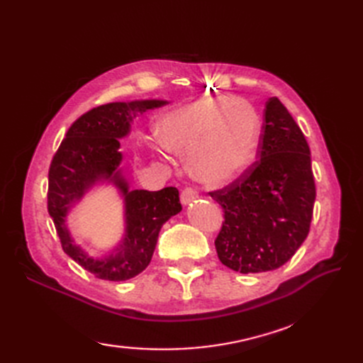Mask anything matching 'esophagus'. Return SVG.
<instances>
[{
	"mask_svg": "<svg viewBox=\"0 0 363 363\" xmlns=\"http://www.w3.org/2000/svg\"><path fill=\"white\" fill-rule=\"evenodd\" d=\"M199 199V194H196V191H194L192 188H186L184 191H182V195H180V200H182V204H189L192 203L194 200Z\"/></svg>",
	"mask_w": 363,
	"mask_h": 363,
	"instance_id": "esophagus-1",
	"label": "esophagus"
}]
</instances>
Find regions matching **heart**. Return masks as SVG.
<instances>
[{
	"instance_id": "1",
	"label": "heart",
	"mask_w": 363,
	"mask_h": 363,
	"mask_svg": "<svg viewBox=\"0 0 363 363\" xmlns=\"http://www.w3.org/2000/svg\"><path fill=\"white\" fill-rule=\"evenodd\" d=\"M157 138L152 142L157 155H189L194 177L219 186L238 179L255 160L260 119L242 98L208 96L164 113Z\"/></svg>"
}]
</instances>
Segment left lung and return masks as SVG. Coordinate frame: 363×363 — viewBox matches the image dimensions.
Here are the masks:
<instances>
[{
    "label": "left lung",
    "instance_id": "left-lung-1",
    "mask_svg": "<svg viewBox=\"0 0 363 363\" xmlns=\"http://www.w3.org/2000/svg\"><path fill=\"white\" fill-rule=\"evenodd\" d=\"M256 163L224 189L211 192L224 223L215 247L236 272H265L284 265L309 235L315 203L311 150L279 98L265 104Z\"/></svg>",
    "mask_w": 363,
    "mask_h": 363
}]
</instances>
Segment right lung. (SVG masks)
Masks as SVG:
<instances>
[{"mask_svg": "<svg viewBox=\"0 0 363 363\" xmlns=\"http://www.w3.org/2000/svg\"><path fill=\"white\" fill-rule=\"evenodd\" d=\"M164 100L108 103L82 115L52 157L48 172V213L62 248L96 279L124 281L151 262L162 225L182 211L179 191L169 186L156 192L130 189L119 139L130 133L138 113L167 104ZM113 184L125 201V236L107 255L94 258L74 244L67 228L70 208L96 184Z\"/></svg>", "mask_w": 363, "mask_h": 363, "instance_id": "obj_1", "label": "right lung"}]
</instances>
